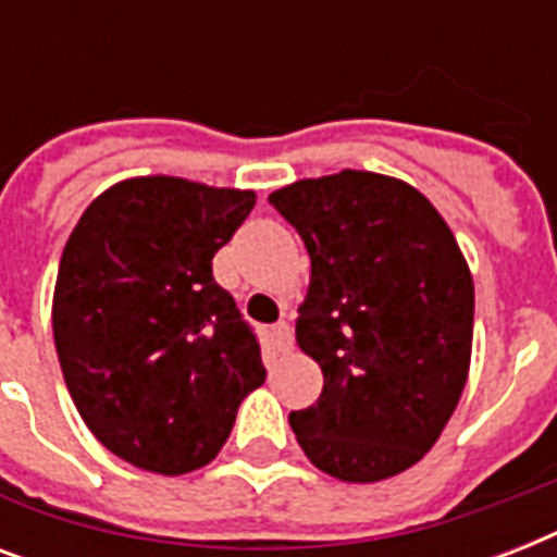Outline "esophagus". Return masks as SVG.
Returning a JSON list of instances; mask_svg holds the SVG:
<instances>
[{
	"label": "esophagus",
	"instance_id": "34e87169",
	"mask_svg": "<svg viewBox=\"0 0 557 557\" xmlns=\"http://www.w3.org/2000/svg\"><path fill=\"white\" fill-rule=\"evenodd\" d=\"M269 338H271V347L277 349V352H288L292 344H295V338H292V326H288L286 321L274 323L269 332Z\"/></svg>",
	"mask_w": 557,
	"mask_h": 557
}]
</instances>
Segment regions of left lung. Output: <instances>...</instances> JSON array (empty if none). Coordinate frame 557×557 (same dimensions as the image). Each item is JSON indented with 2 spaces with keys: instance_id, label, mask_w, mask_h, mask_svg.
<instances>
[{
  "instance_id": "1",
  "label": "left lung",
  "mask_w": 557,
  "mask_h": 557,
  "mask_svg": "<svg viewBox=\"0 0 557 557\" xmlns=\"http://www.w3.org/2000/svg\"><path fill=\"white\" fill-rule=\"evenodd\" d=\"M312 277L297 344L323 370L288 424L312 466L379 483L419 459L457 410L471 364L474 280L440 210L398 178L341 170L269 196Z\"/></svg>"
}]
</instances>
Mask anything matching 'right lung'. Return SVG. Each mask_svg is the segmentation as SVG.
<instances>
[{
    "mask_svg": "<svg viewBox=\"0 0 557 557\" xmlns=\"http://www.w3.org/2000/svg\"><path fill=\"white\" fill-rule=\"evenodd\" d=\"M253 201L187 178H126L65 243L51 309L65 387L100 445L144 471L208 466L265 381L257 335L213 280V253Z\"/></svg>",
    "mask_w": 557,
    "mask_h": 557,
    "instance_id": "1",
    "label": "right lung"
}]
</instances>
